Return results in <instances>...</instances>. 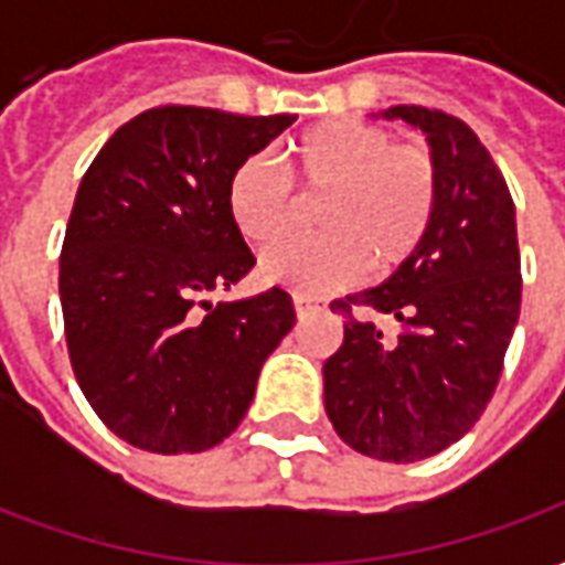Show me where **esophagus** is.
Wrapping results in <instances>:
<instances>
[{"label": "esophagus", "instance_id": "34e87169", "mask_svg": "<svg viewBox=\"0 0 565 565\" xmlns=\"http://www.w3.org/2000/svg\"><path fill=\"white\" fill-rule=\"evenodd\" d=\"M294 308L299 318H306V315H311V311H318L320 302L315 299V296H306V294H294Z\"/></svg>", "mask_w": 565, "mask_h": 565}]
</instances>
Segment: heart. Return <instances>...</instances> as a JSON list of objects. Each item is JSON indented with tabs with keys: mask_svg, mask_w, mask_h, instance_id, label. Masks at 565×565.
Returning a JSON list of instances; mask_svg holds the SVG:
<instances>
[{
	"mask_svg": "<svg viewBox=\"0 0 565 565\" xmlns=\"http://www.w3.org/2000/svg\"><path fill=\"white\" fill-rule=\"evenodd\" d=\"M290 178L302 196H323L320 235L287 238L259 257V278L296 294H330L399 269L429 233L438 205L436 157L393 145L387 129L327 120L290 145ZM290 178L266 153H250L226 181V214L250 245H269L296 214Z\"/></svg>",
	"mask_w": 565,
	"mask_h": 565,
	"instance_id": "b5f03b06",
	"label": "heart"
}]
</instances>
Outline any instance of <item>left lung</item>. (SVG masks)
Instances as JSON below:
<instances>
[{
  "mask_svg": "<svg viewBox=\"0 0 565 565\" xmlns=\"http://www.w3.org/2000/svg\"><path fill=\"white\" fill-rule=\"evenodd\" d=\"M375 117L424 132L438 205L387 281L330 306L344 318V342L323 363V405L344 445L417 462L466 436L497 391L521 315L518 223L505 178L462 120L420 105ZM375 317L396 319L394 332Z\"/></svg>",
  "mask_w": 565,
  "mask_h": 565,
  "instance_id": "8db88e82",
  "label": "left lung"
}]
</instances>
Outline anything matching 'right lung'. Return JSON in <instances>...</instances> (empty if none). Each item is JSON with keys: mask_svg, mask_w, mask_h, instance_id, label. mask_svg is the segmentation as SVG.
Instances as JSON below:
<instances>
[{"mask_svg": "<svg viewBox=\"0 0 565 565\" xmlns=\"http://www.w3.org/2000/svg\"><path fill=\"white\" fill-rule=\"evenodd\" d=\"M294 120L150 108L105 141L81 181L60 257L68 356L93 412L132 448L221 445L294 330L281 287L205 302L257 263L226 214L230 172Z\"/></svg>", "mask_w": 565, "mask_h": 565, "instance_id": "right-lung-1", "label": "right lung"}]
</instances>
